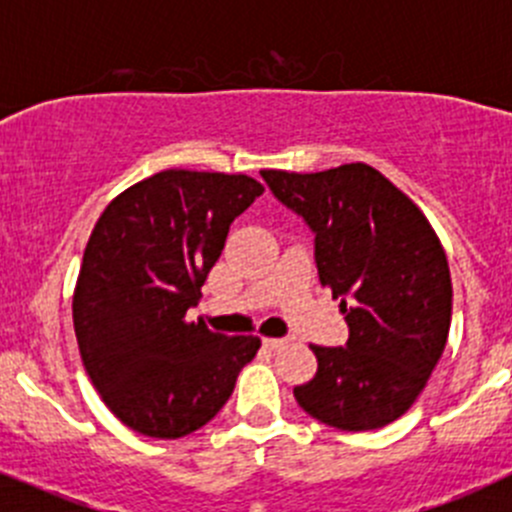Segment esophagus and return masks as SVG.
I'll list each match as a JSON object with an SVG mask.
<instances>
[{
    "instance_id": "1",
    "label": "esophagus",
    "mask_w": 512,
    "mask_h": 512,
    "mask_svg": "<svg viewBox=\"0 0 512 512\" xmlns=\"http://www.w3.org/2000/svg\"><path fill=\"white\" fill-rule=\"evenodd\" d=\"M262 345H265L267 350H282V347L287 345V337H265Z\"/></svg>"
}]
</instances>
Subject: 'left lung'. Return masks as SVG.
Listing matches in <instances>:
<instances>
[{"label": "left lung", "mask_w": 512, "mask_h": 512, "mask_svg": "<svg viewBox=\"0 0 512 512\" xmlns=\"http://www.w3.org/2000/svg\"><path fill=\"white\" fill-rule=\"evenodd\" d=\"M260 175L315 232L317 275L350 327L345 347L310 345L317 372L292 390L297 405L337 430L385 428L418 400L448 342L443 245L420 207L365 162Z\"/></svg>", "instance_id": "8db88e82"}]
</instances>
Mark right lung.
Returning a JSON list of instances; mask_svg holds the SVG:
<instances>
[{"label": "right lung", "mask_w": 512, "mask_h": 512, "mask_svg": "<svg viewBox=\"0 0 512 512\" xmlns=\"http://www.w3.org/2000/svg\"><path fill=\"white\" fill-rule=\"evenodd\" d=\"M265 187L247 175L165 170L114 197L84 247L72 317L84 370L114 418L177 440L230 400L260 337L187 320L227 232Z\"/></svg>", "instance_id": "add662e5"}]
</instances>
